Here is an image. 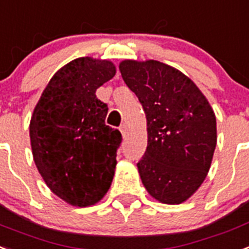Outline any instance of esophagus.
Returning a JSON list of instances; mask_svg holds the SVG:
<instances>
[{
	"instance_id": "34e87169",
	"label": "esophagus",
	"mask_w": 249,
	"mask_h": 249,
	"mask_svg": "<svg viewBox=\"0 0 249 249\" xmlns=\"http://www.w3.org/2000/svg\"><path fill=\"white\" fill-rule=\"evenodd\" d=\"M120 131H121V134H123V137H125L126 135V133H128V126L125 124H123L120 126Z\"/></svg>"
}]
</instances>
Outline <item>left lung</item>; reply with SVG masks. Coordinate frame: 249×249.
Here are the masks:
<instances>
[{"mask_svg": "<svg viewBox=\"0 0 249 249\" xmlns=\"http://www.w3.org/2000/svg\"><path fill=\"white\" fill-rule=\"evenodd\" d=\"M121 77L147 118L148 145L137 163L142 182L163 204H181L204 182L216 147V119L182 72L158 60H124Z\"/></svg>", "mask_w": 249, "mask_h": 249, "instance_id": "8db88e82", "label": "left lung"}]
</instances>
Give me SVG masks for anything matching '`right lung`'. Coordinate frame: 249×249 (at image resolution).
Returning a JSON list of instances; mask_svg holds the SVG:
<instances>
[{"label":"right lung","instance_id":"obj_1","mask_svg":"<svg viewBox=\"0 0 249 249\" xmlns=\"http://www.w3.org/2000/svg\"><path fill=\"white\" fill-rule=\"evenodd\" d=\"M115 73L108 60H72L52 77L31 116L37 171L48 187L73 206L96 204L112 182L123 138L105 124L108 108L96 89Z\"/></svg>","mask_w":249,"mask_h":249}]
</instances>
